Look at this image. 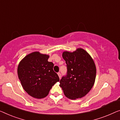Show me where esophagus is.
<instances>
[{"label": "esophagus", "instance_id": "1", "mask_svg": "<svg viewBox=\"0 0 120 120\" xmlns=\"http://www.w3.org/2000/svg\"><path fill=\"white\" fill-rule=\"evenodd\" d=\"M58 75H59V77L60 79H61V73H60V72L58 73Z\"/></svg>", "mask_w": 120, "mask_h": 120}]
</instances>
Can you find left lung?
<instances>
[{
    "instance_id": "8db88e82",
    "label": "left lung",
    "mask_w": 120,
    "mask_h": 120,
    "mask_svg": "<svg viewBox=\"0 0 120 120\" xmlns=\"http://www.w3.org/2000/svg\"><path fill=\"white\" fill-rule=\"evenodd\" d=\"M62 57L67 65V71L60 80V87L69 99L83 97L92 88L95 80L96 69L93 60L81 48L73 52H64Z\"/></svg>"
}]
</instances>
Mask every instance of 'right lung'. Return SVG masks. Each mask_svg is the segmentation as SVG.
<instances>
[{"label": "right lung", "instance_id": "1", "mask_svg": "<svg viewBox=\"0 0 120 120\" xmlns=\"http://www.w3.org/2000/svg\"><path fill=\"white\" fill-rule=\"evenodd\" d=\"M49 55L34 52L27 55L19 63L18 75L23 88L37 99L45 98L59 78L53 71L54 64L48 61Z\"/></svg>", "mask_w": 120, "mask_h": 120}]
</instances>
